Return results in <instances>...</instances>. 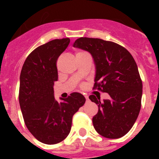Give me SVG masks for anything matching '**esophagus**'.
Masks as SVG:
<instances>
[{"mask_svg": "<svg viewBox=\"0 0 159 159\" xmlns=\"http://www.w3.org/2000/svg\"><path fill=\"white\" fill-rule=\"evenodd\" d=\"M85 98H86V100H87V102H88V101H89V98H88V97H87V96H85Z\"/></svg>", "mask_w": 159, "mask_h": 159, "instance_id": "obj_1", "label": "esophagus"}]
</instances>
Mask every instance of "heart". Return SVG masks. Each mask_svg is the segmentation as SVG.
Masks as SVG:
<instances>
[{"instance_id": "b5f03b06", "label": "heart", "mask_w": 159, "mask_h": 159, "mask_svg": "<svg viewBox=\"0 0 159 159\" xmlns=\"http://www.w3.org/2000/svg\"><path fill=\"white\" fill-rule=\"evenodd\" d=\"M79 53H81V52H79Z\"/></svg>"}]
</instances>
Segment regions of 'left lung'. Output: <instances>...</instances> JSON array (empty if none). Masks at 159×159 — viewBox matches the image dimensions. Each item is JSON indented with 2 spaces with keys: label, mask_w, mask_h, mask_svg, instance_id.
I'll use <instances>...</instances> for the list:
<instances>
[{
  "label": "left lung",
  "mask_w": 159,
  "mask_h": 159,
  "mask_svg": "<svg viewBox=\"0 0 159 159\" xmlns=\"http://www.w3.org/2000/svg\"><path fill=\"white\" fill-rule=\"evenodd\" d=\"M73 47L89 52L96 65L93 88L110 95L109 100L91 95L98 106L92 118L95 129L103 137L119 139L133 127L141 108L143 85L133 56L118 43L101 39H77Z\"/></svg>",
  "instance_id": "left-lung-1"
}]
</instances>
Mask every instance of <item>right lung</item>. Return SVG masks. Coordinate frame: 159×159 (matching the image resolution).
Masks as SVG:
<instances>
[{
	"label": "right lung",
	"mask_w": 159,
	"mask_h": 159,
	"mask_svg": "<svg viewBox=\"0 0 159 159\" xmlns=\"http://www.w3.org/2000/svg\"><path fill=\"white\" fill-rule=\"evenodd\" d=\"M70 43L68 38L53 39L36 48L24 62L20 77L19 102L26 127L34 137L46 144L67 138L72 116L86 99L73 92L61 102L54 98L57 81V60Z\"/></svg>",
	"instance_id": "obj_1"
}]
</instances>
